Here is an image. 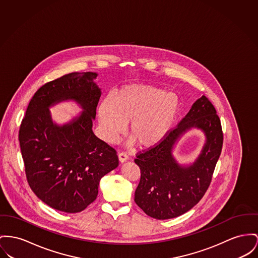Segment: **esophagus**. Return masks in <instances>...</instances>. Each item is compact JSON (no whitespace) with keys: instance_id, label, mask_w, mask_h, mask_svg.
I'll use <instances>...</instances> for the list:
<instances>
[{"instance_id":"34e87169","label":"esophagus","mask_w":258,"mask_h":258,"mask_svg":"<svg viewBox=\"0 0 258 258\" xmlns=\"http://www.w3.org/2000/svg\"><path fill=\"white\" fill-rule=\"evenodd\" d=\"M118 158H119V161H120V162H124V161L128 160L129 156H128V155H127L126 153H124V152H121V153L118 154Z\"/></svg>"}]
</instances>
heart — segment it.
Returning a JSON list of instances; mask_svg holds the SVG:
<instances>
[{
  "mask_svg": "<svg viewBox=\"0 0 258 258\" xmlns=\"http://www.w3.org/2000/svg\"><path fill=\"white\" fill-rule=\"evenodd\" d=\"M181 112V103L174 93L149 85L121 89L113 102L104 100L99 107L103 134L114 141L130 122L129 135L142 148L160 143L174 128Z\"/></svg>",
  "mask_w": 258,
  "mask_h": 258,
  "instance_id": "heart-1",
  "label": "heart"
}]
</instances>
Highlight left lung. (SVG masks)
I'll list each match as a JSON object with an SVG mask.
<instances>
[{"mask_svg":"<svg viewBox=\"0 0 258 258\" xmlns=\"http://www.w3.org/2000/svg\"><path fill=\"white\" fill-rule=\"evenodd\" d=\"M191 126L202 128L207 143L198 159L187 168L179 166L171 155L176 140ZM223 146L220 118L210 101L203 96L187 115L160 143L136 155L141 178L135 203L149 216L170 219L196 206L208 189Z\"/></svg>","mask_w":258,"mask_h":258,"instance_id":"1","label":"left lung"}]
</instances>
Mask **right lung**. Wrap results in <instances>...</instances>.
Returning a JSON list of instances; mask_svg holds the SVG:
<instances>
[{"mask_svg": "<svg viewBox=\"0 0 258 258\" xmlns=\"http://www.w3.org/2000/svg\"><path fill=\"white\" fill-rule=\"evenodd\" d=\"M95 72H72L44 84L27 106L19 128V145L27 182L52 208L76 213L98 196L102 177L118 166L116 151L92 130L101 89ZM73 99L85 110L62 126L51 120L48 107Z\"/></svg>", "mask_w": 258, "mask_h": 258, "instance_id": "1", "label": "right lung"}]
</instances>
